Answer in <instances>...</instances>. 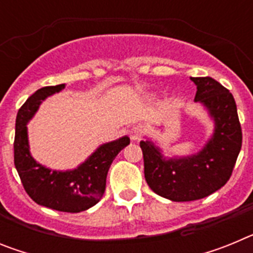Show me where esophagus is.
Segmentation results:
<instances>
[{"label":"esophagus","instance_id":"esophagus-1","mask_svg":"<svg viewBox=\"0 0 253 253\" xmlns=\"http://www.w3.org/2000/svg\"><path fill=\"white\" fill-rule=\"evenodd\" d=\"M130 139L131 140H139L143 135V126L142 125H134L130 130Z\"/></svg>","mask_w":253,"mask_h":253}]
</instances>
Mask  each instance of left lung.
Listing matches in <instances>:
<instances>
[{
  "label": "left lung",
  "mask_w": 253,
  "mask_h": 253,
  "mask_svg": "<svg viewBox=\"0 0 253 253\" xmlns=\"http://www.w3.org/2000/svg\"><path fill=\"white\" fill-rule=\"evenodd\" d=\"M195 102L214 120L213 135L200 152L166 158L151 140H142L144 177L157 195L172 202H193L215 193L232 176L242 147V129L234 97L211 77H191Z\"/></svg>",
  "instance_id": "left-lung-1"
}]
</instances>
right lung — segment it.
<instances>
[{
  "label": "right lung",
  "instance_id": "right-lung-1",
  "mask_svg": "<svg viewBox=\"0 0 253 253\" xmlns=\"http://www.w3.org/2000/svg\"><path fill=\"white\" fill-rule=\"evenodd\" d=\"M66 84L46 86L38 90L20 107L15 125L13 161L22 186L37 204L58 211L80 213L100 202L106 187L107 171L123 148L130 143L126 135L105 143L82 165L71 171H55L42 166L29 151V120L48 96L59 92Z\"/></svg>",
  "mask_w": 253,
  "mask_h": 253
}]
</instances>
